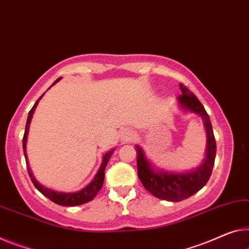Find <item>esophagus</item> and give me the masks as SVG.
Returning a JSON list of instances; mask_svg holds the SVG:
<instances>
[{
	"instance_id": "obj_1",
	"label": "esophagus",
	"mask_w": 249,
	"mask_h": 249,
	"mask_svg": "<svg viewBox=\"0 0 249 249\" xmlns=\"http://www.w3.org/2000/svg\"><path fill=\"white\" fill-rule=\"evenodd\" d=\"M135 137H136L135 131H133L132 129H129V128L122 130L120 133V139L122 142H128V141H131Z\"/></svg>"
}]
</instances>
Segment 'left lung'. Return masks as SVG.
I'll return each mask as SVG.
<instances>
[{
  "instance_id": "obj_1",
  "label": "left lung",
  "mask_w": 249,
  "mask_h": 249,
  "mask_svg": "<svg viewBox=\"0 0 249 249\" xmlns=\"http://www.w3.org/2000/svg\"><path fill=\"white\" fill-rule=\"evenodd\" d=\"M179 88L181 91V95L177 98L179 108L183 112L198 114L204 122L207 137L204 162L193 170L182 173L158 169L147 158L143 149L139 144L135 146L138 177L149 193L159 199L168 201H180L199 191L209 180L216 157V140L213 137L212 122L204 106L196 95L187 89L186 86L180 83Z\"/></svg>"
}]
</instances>
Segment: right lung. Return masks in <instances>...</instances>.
Here are the masks:
<instances>
[{"instance_id":"add662e5","label":"right lung","mask_w":249,"mask_h":249,"mask_svg":"<svg viewBox=\"0 0 249 249\" xmlns=\"http://www.w3.org/2000/svg\"><path fill=\"white\" fill-rule=\"evenodd\" d=\"M60 80H61V78L56 79L55 81L53 82L52 86H54L56 82L60 81ZM51 87H50V88H51ZM50 88H49V89H50ZM43 95H44V93L42 94L39 99H37V101L34 103L33 108L30 110L29 116H28V120H26V124H25L24 137H23V152H24V157H25V161H26V167H28L29 176H30V178H31L34 187H36V188L39 190L42 195H44L45 197L49 198V199L52 200L53 202H55V204H58L60 206H79V205L86 204V202H89V201L92 200L93 198L95 197V195H97L99 191H100V189L102 188L103 181H105L106 167H107V164H108L109 159L111 158L114 149H112V150H110L108 152H106V154L103 155L101 166H100V168H99L97 175L94 176L93 180L81 190L75 191V193H62V191L53 190L51 188H48V187L41 185V183L37 181L36 178H34L31 168H30V166H29L28 155H26V141H28L30 124H31L33 113H34V111H36L37 103H39V101L41 100V98L43 97Z\"/></svg>"}]
</instances>
